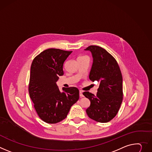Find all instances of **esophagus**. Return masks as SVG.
I'll return each mask as SVG.
<instances>
[{
	"label": "esophagus",
	"mask_w": 152,
	"mask_h": 152,
	"mask_svg": "<svg viewBox=\"0 0 152 152\" xmlns=\"http://www.w3.org/2000/svg\"><path fill=\"white\" fill-rule=\"evenodd\" d=\"M79 96H80V98L84 97V95H83V94H82V91H81V90L79 91Z\"/></svg>",
	"instance_id": "obj_1"
}]
</instances>
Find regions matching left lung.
<instances>
[{"instance_id": "left-lung-1", "label": "left lung", "mask_w": 152, "mask_h": 152, "mask_svg": "<svg viewBox=\"0 0 152 152\" xmlns=\"http://www.w3.org/2000/svg\"><path fill=\"white\" fill-rule=\"evenodd\" d=\"M85 50L91 53L93 59L89 79L99 84L96 95L83 93L90 101L86 112L96 121L107 122L115 117L122 101V74L115 59L105 49L91 45Z\"/></svg>"}]
</instances>
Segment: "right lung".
<instances>
[{"label":"right lung","mask_w":152,"mask_h":152,"mask_svg":"<svg viewBox=\"0 0 152 152\" xmlns=\"http://www.w3.org/2000/svg\"><path fill=\"white\" fill-rule=\"evenodd\" d=\"M72 51L49 48L33 61L29 84V94L39 118L48 124H56L64 119L71 107L79 99L76 87L62 88L56 82L64 75L63 65Z\"/></svg>","instance_id":"add662e5"}]
</instances>
